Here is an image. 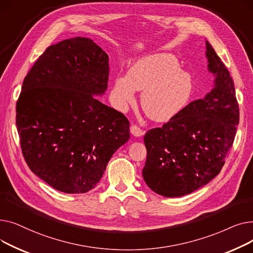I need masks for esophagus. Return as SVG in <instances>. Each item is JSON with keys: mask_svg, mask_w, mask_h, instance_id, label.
<instances>
[{"mask_svg": "<svg viewBox=\"0 0 253 253\" xmlns=\"http://www.w3.org/2000/svg\"><path fill=\"white\" fill-rule=\"evenodd\" d=\"M130 132L132 133V135H134V136H141L144 133V131L136 125H132L130 127Z\"/></svg>", "mask_w": 253, "mask_h": 253, "instance_id": "esophagus-1", "label": "esophagus"}]
</instances>
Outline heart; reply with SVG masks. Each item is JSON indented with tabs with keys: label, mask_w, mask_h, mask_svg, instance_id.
Listing matches in <instances>:
<instances>
[{
	"label": "heart",
	"mask_w": 253,
	"mask_h": 253,
	"mask_svg": "<svg viewBox=\"0 0 253 253\" xmlns=\"http://www.w3.org/2000/svg\"><path fill=\"white\" fill-rule=\"evenodd\" d=\"M134 90L142 91L143 112L157 122H167L180 114L194 93L192 76L180 71L171 54H155L139 59L129 69L126 78L116 79L113 95L120 104L134 101Z\"/></svg>",
	"instance_id": "heart-1"
}]
</instances>
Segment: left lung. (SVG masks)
I'll use <instances>...</instances> for the list:
<instances>
[{"mask_svg": "<svg viewBox=\"0 0 253 253\" xmlns=\"http://www.w3.org/2000/svg\"><path fill=\"white\" fill-rule=\"evenodd\" d=\"M206 56L209 72L215 75L214 88L143 138V179L164 197L191 194L213 179L235 139L240 114L233 79L207 41Z\"/></svg>", "mask_w": 253, "mask_h": 253, "instance_id": "8db88e82", "label": "left lung"}]
</instances>
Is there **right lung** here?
<instances>
[{"label":"right lung","instance_id":"1","mask_svg":"<svg viewBox=\"0 0 253 253\" xmlns=\"http://www.w3.org/2000/svg\"><path fill=\"white\" fill-rule=\"evenodd\" d=\"M109 56L91 39L49 46L25 76L16 102L24 160L66 194L92 190L130 137L128 119L94 95L108 88Z\"/></svg>","mask_w":253,"mask_h":253}]
</instances>
